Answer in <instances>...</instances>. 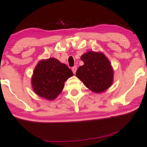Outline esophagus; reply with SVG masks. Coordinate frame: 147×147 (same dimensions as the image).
Segmentation results:
<instances>
[{"label": "esophagus", "instance_id": "34e87169", "mask_svg": "<svg viewBox=\"0 0 147 147\" xmlns=\"http://www.w3.org/2000/svg\"><path fill=\"white\" fill-rule=\"evenodd\" d=\"M76 70H77V66H74L73 67V69H72V71H73V73L74 74H75L76 72Z\"/></svg>", "mask_w": 147, "mask_h": 147}]
</instances>
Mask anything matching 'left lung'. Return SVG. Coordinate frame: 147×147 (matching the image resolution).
<instances>
[{
  "mask_svg": "<svg viewBox=\"0 0 147 147\" xmlns=\"http://www.w3.org/2000/svg\"><path fill=\"white\" fill-rule=\"evenodd\" d=\"M84 65L77 69L76 76L91 91L102 93L113 82V69L102 52L89 51L81 56Z\"/></svg>",
  "mask_w": 147,
  "mask_h": 147,
  "instance_id": "1",
  "label": "left lung"
}]
</instances>
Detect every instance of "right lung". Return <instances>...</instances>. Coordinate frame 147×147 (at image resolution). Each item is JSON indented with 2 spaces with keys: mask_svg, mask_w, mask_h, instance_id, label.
I'll list each match as a JSON object with an SVG mask.
<instances>
[{
  "mask_svg": "<svg viewBox=\"0 0 147 147\" xmlns=\"http://www.w3.org/2000/svg\"><path fill=\"white\" fill-rule=\"evenodd\" d=\"M73 76L71 70L57 59H42L32 74L33 90L39 97L53 100L61 93L66 80Z\"/></svg>",
  "mask_w": 147,
  "mask_h": 147,
  "instance_id": "right-lung-1",
  "label": "right lung"
}]
</instances>
